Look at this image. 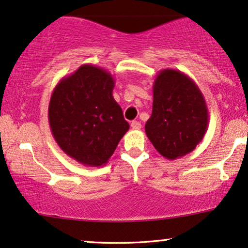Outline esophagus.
Here are the masks:
<instances>
[{
	"instance_id": "1",
	"label": "esophagus",
	"mask_w": 248,
	"mask_h": 248,
	"mask_svg": "<svg viewBox=\"0 0 248 248\" xmlns=\"http://www.w3.org/2000/svg\"><path fill=\"white\" fill-rule=\"evenodd\" d=\"M130 126L134 130H139V129H140V128H142V124H140V122H139V121H133V122H131Z\"/></svg>"
}]
</instances>
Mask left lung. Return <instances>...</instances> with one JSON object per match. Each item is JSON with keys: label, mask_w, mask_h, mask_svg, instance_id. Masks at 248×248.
<instances>
[{"label": "left lung", "mask_w": 248, "mask_h": 248, "mask_svg": "<svg viewBox=\"0 0 248 248\" xmlns=\"http://www.w3.org/2000/svg\"><path fill=\"white\" fill-rule=\"evenodd\" d=\"M208 120L202 93L190 77L173 68L156 74L145 133L162 156L175 160L192 152L205 136Z\"/></svg>", "instance_id": "8db88e82"}]
</instances>
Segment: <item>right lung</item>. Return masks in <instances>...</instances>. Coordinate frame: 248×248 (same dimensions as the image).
<instances>
[{"instance_id":"1","label":"right lung","mask_w":248,"mask_h":248,"mask_svg":"<svg viewBox=\"0 0 248 248\" xmlns=\"http://www.w3.org/2000/svg\"><path fill=\"white\" fill-rule=\"evenodd\" d=\"M114 84L104 68L84 64L62 78L51 93L48 119L52 136L80 164L104 166L129 129L112 95Z\"/></svg>"}]
</instances>
